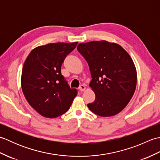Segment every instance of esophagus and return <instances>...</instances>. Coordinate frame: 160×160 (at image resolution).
Masks as SVG:
<instances>
[{
  "label": "esophagus",
  "mask_w": 160,
  "mask_h": 160,
  "mask_svg": "<svg viewBox=\"0 0 160 160\" xmlns=\"http://www.w3.org/2000/svg\"><path fill=\"white\" fill-rule=\"evenodd\" d=\"M85 89H86V87H85V86L83 85V84H82V85H80V87H79V90L80 91H84Z\"/></svg>",
  "instance_id": "1"
}]
</instances>
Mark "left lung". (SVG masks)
Returning a JSON list of instances; mask_svg holds the SVG:
<instances>
[{
	"label": "left lung",
	"mask_w": 160,
	"mask_h": 160,
	"mask_svg": "<svg viewBox=\"0 0 160 160\" xmlns=\"http://www.w3.org/2000/svg\"><path fill=\"white\" fill-rule=\"evenodd\" d=\"M77 49L89 64V87L96 94L88 107L102 117L117 115L136 89L137 71L131 57L120 45L106 40L80 43Z\"/></svg>",
	"instance_id": "obj_1"
}]
</instances>
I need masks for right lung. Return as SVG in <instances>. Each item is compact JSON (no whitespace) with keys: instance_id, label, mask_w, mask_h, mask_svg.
I'll return each instance as SVG.
<instances>
[{"instance_id":"right-lung-1","label":"right lung","mask_w":160,"mask_h":160,"mask_svg":"<svg viewBox=\"0 0 160 160\" xmlns=\"http://www.w3.org/2000/svg\"><path fill=\"white\" fill-rule=\"evenodd\" d=\"M78 42H56L33 49L23 64L21 87L27 101L42 116L55 118L69 109L77 90L71 89L61 66Z\"/></svg>"}]
</instances>
